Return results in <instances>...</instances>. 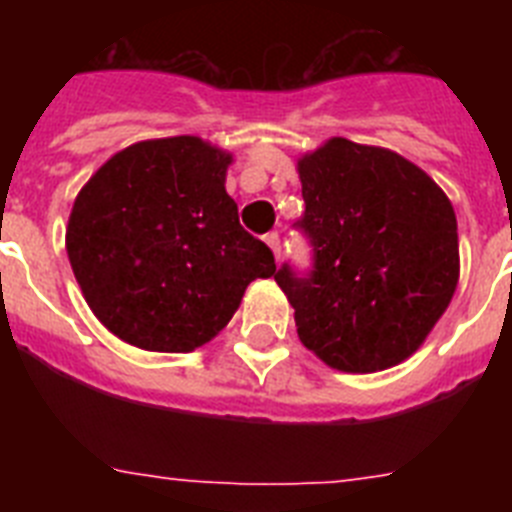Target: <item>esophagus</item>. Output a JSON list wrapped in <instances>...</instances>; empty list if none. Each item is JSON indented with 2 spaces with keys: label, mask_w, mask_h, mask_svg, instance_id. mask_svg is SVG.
Segmentation results:
<instances>
[{
  "label": "esophagus",
  "mask_w": 512,
  "mask_h": 512,
  "mask_svg": "<svg viewBox=\"0 0 512 512\" xmlns=\"http://www.w3.org/2000/svg\"><path fill=\"white\" fill-rule=\"evenodd\" d=\"M264 241H266V246L271 248V253H274V259L279 261V256H282V243H279V233H266Z\"/></svg>",
  "instance_id": "1"
}]
</instances>
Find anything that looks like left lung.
Instances as JSON below:
<instances>
[{
  "label": "left lung",
  "mask_w": 512,
  "mask_h": 512,
  "mask_svg": "<svg viewBox=\"0 0 512 512\" xmlns=\"http://www.w3.org/2000/svg\"><path fill=\"white\" fill-rule=\"evenodd\" d=\"M315 269L274 274L295 307L297 336L348 374L382 372L413 356L459 284L451 200L390 148L330 138L297 161Z\"/></svg>",
  "instance_id": "1"
}]
</instances>
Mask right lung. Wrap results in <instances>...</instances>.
Returning a JSON list of instances; mask_svg holds the SVG:
<instances>
[{
    "label": "right lung",
    "instance_id": "obj_1",
    "mask_svg": "<svg viewBox=\"0 0 512 512\" xmlns=\"http://www.w3.org/2000/svg\"><path fill=\"white\" fill-rule=\"evenodd\" d=\"M233 156L197 135L140 140L76 194L66 253L99 323L146 351L189 354L230 323L269 246L225 192Z\"/></svg>",
    "mask_w": 512,
    "mask_h": 512
}]
</instances>
